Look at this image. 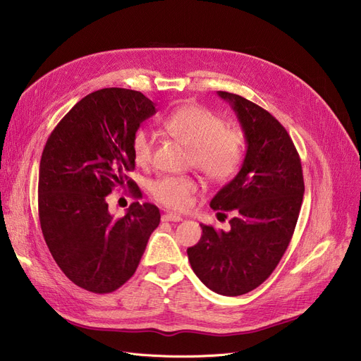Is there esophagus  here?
<instances>
[{
    "label": "esophagus",
    "mask_w": 361,
    "mask_h": 361,
    "mask_svg": "<svg viewBox=\"0 0 361 361\" xmlns=\"http://www.w3.org/2000/svg\"><path fill=\"white\" fill-rule=\"evenodd\" d=\"M163 221H180L182 217L179 214H173V213H166L161 216Z\"/></svg>",
    "instance_id": "obj_1"
}]
</instances>
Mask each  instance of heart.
<instances>
[{
	"mask_svg": "<svg viewBox=\"0 0 361 361\" xmlns=\"http://www.w3.org/2000/svg\"><path fill=\"white\" fill-rule=\"evenodd\" d=\"M161 123L167 133L190 149L192 166L209 180L228 182L241 169L245 152L244 135L236 129L225 128V122L213 111L194 102H186L171 110ZM130 148L136 164L149 163L152 156L149 132L136 130ZM195 190V182L185 176H163L149 186L151 195L173 210L186 209Z\"/></svg>",
	"mask_w": 361,
	"mask_h": 361,
	"instance_id": "b5f03b06",
	"label": "heart"
}]
</instances>
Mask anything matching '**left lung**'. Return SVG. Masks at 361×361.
<instances>
[{
  "label": "left lung",
  "instance_id": "obj_1",
  "mask_svg": "<svg viewBox=\"0 0 361 361\" xmlns=\"http://www.w3.org/2000/svg\"><path fill=\"white\" fill-rule=\"evenodd\" d=\"M217 95L233 109L247 152L238 175L210 202L213 210L233 213L231 229L201 225V239L186 252L205 286L236 297L262 285L281 262L298 220L304 179L297 148L276 118L241 95Z\"/></svg>",
  "mask_w": 361,
  "mask_h": 361
}]
</instances>
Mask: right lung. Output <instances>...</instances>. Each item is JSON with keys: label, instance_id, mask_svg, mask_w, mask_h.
Here are the masks:
<instances>
[{"label": "right lung", "instance_id": "1", "mask_svg": "<svg viewBox=\"0 0 361 361\" xmlns=\"http://www.w3.org/2000/svg\"><path fill=\"white\" fill-rule=\"evenodd\" d=\"M156 113L144 94L106 88L82 98L51 132L42 151L38 210L51 255L75 285L95 294L128 282L152 231L160 223L154 204L135 201L123 217L109 212L107 195L135 169L130 141Z\"/></svg>", "mask_w": 361, "mask_h": 361}]
</instances>
